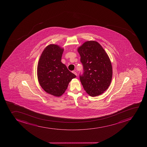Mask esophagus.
<instances>
[{
  "instance_id": "obj_1",
  "label": "esophagus",
  "mask_w": 147,
  "mask_h": 147,
  "mask_svg": "<svg viewBox=\"0 0 147 147\" xmlns=\"http://www.w3.org/2000/svg\"><path fill=\"white\" fill-rule=\"evenodd\" d=\"M72 73H73V74H74L76 76H77V73H76V72H75V71H73Z\"/></svg>"
}]
</instances>
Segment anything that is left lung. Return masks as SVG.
I'll return each mask as SVG.
<instances>
[{
	"instance_id": "obj_1",
	"label": "left lung",
	"mask_w": 147,
	"mask_h": 147,
	"mask_svg": "<svg viewBox=\"0 0 147 147\" xmlns=\"http://www.w3.org/2000/svg\"><path fill=\"white\" fill-rule=\"evenodd\" d=\"M83 67L80 77L83 88L90 96L102 94L110 85L112 64L107 54L97 42H85L78 48Z\"/></svg>"
}]
</instances>
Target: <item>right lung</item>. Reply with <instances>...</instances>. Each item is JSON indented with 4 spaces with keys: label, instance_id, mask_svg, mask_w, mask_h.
Masks as SVG:
<instances>
[{
    "label": "right lung",
    "instance_id": "obj_1",
    "mask_svg": "<svg viewBox=\"0 0 147 147\" xmlns=\"http://www.w3.org/2000/svg\"><path fill=\"white\" fill-rule=\"evenodd\" d=\"M64 48L51 44L42 51L37 65V77L41 87L47 93L60 97L65 92L75 75L61 62Z\"/></svg>",
    "mask_w": 147,
    "mask_h": 147
}]
</instances>
